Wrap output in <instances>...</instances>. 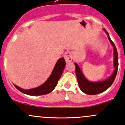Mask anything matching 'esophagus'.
<instances>
[{
  "label": "esophagus",
  "instance_id": "esophagus-1",
  "mask_svg": "<svg viewBox=\"0 0 125 125\" xmlns=\"http://www.w3.org/2000/svg\"><path fill=\"white\" fill-rule=\"evenodd\" d=\"M64 58L66 62H70L73 60V53L71 52L67 51L64 54Z\"/></svg>",
  "mask_w": 125,
  "mask_h": 125
}]
</instances>
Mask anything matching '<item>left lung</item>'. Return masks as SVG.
Returning a JSON list of instances; mask_svg holds the SVG:
<instances>
[{"label":"left lung","mask_w":125,"mask_h":125,"mask_svg":"<svg viewBox=\"0 0 125 125\" xmlns=\"http://www.w3.org/2000/svg\"><path fill=\"white\" fill-rule=\"evenodd\" d=\"M104 30L107 34V37H108L110 43H111L113 47H114V67H115V70L113 72L112 74L110 77H108V78L105 80V81H97V82L89 81L85 78L78 65L76 63H74L76 75L79 87L84 93L86 94H89V95H95V94L104 92L105 91L108 89L111 86V85L112 84L114 80H115V77L116 76V73H117L118 68V56L117 50H116V47H115L114 43L113 42V41L110 39L108 32L105 29H104Z\"/></svg>","instance_id":"8db88e82"}]
</instances>
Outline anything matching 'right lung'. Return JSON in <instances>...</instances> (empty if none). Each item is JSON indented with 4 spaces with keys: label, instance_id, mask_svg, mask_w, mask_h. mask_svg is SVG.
Segmentation results:
<instances>
[{
    "label": "right lung",
    "instance_id": "right-lung-1",
    "mask_svg": "<svg viewBox=\"0 0 125 125\" xmlns=\"http://www.w3.org/2000/svg\"><path fill=\"white\" fill-rule=\"evenodd\" d=\"M65 65H66V62H65L64 58L63 57L57 60L54 66V68H53L50 76L49 77V78L44 84L41 85L39 87L26 90V89H23L21 87H18L17 85L14 84V86L20 91L24 94H27V95H41L49 94L52 92L57 86L58 81L60 80L62 74L63 72Z\"/></svg>",
    "mask_w": 125,
    "mask_h": 125
}]
</instances>
